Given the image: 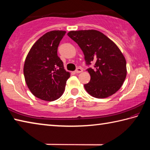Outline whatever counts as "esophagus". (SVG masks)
<instances>
[{"label": "esophagus", "mask_w": 150, "mask_h": 150, "mask_svg": "<svg viewBox=\"0 0 150 150\" xmlns=\"http://www.w3.org/2000/svg\"><path fill=\"white\" fill-rule=\"evenodd\" d=\"M82 71H83V69H81V68H79V67H78L77 69L75 71V72L76 73H81Z\"/></svg>", "instance_id": "1"}]
</instances>
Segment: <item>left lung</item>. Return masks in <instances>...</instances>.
Masks as SVG:
<instances>
[{
    "label": "left lung",
    "instance_id": "left-lung-1",
    "mask_svg": "<svg viewBox=\"0 0 150 150\" xmlns=\"http://www.w3.org/2000/svg\"><path fill=\"white\" fill-rule=\"evenodd\" d=\"M80 47L87 65L95 63V68H88L91 80L84 85L87 92L93 97L105 98L120 89L125 80L126 62L115 43L102 32L95 30L68 32Z\"/></svg>",
    "mask_w": 150,
    "mask_h": 150
}]
</instances>
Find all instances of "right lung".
<instances>
[{"label": "right lung", "mask_w": 150, "mask_h": 150, "mask_svg": "<svg viewBox=\"0 0 150 150\" xmlns=\"http://www.w3.org/2000/svg\"><path fill=\"white\" fill-rule=\"evenodd\" d=\"M65 31L53 30L32 45L24 65L25 81L31 93L45 101L57 100L65 91L70 73L57 55V47Z\"/></svg>", "instance_id": "obj_1"}]
</instances>
